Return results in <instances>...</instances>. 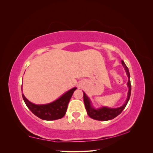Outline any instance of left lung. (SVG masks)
<instances>
[{"mask_svg":"<svg viewBox=\"0 0 153 153\" xmlns=\"http://www.w3.org/2000/svg\"><path fill=\"white\" fill-rule=\"evenodd\" d=\"M123 66L124 67L125 70L126 71L127 75L128 76V86L129 87L128 94V98L126 101L125 103L119 108H110L107 107H102L99 109H94L92 106L91 105V103L89 99L84 92V101L85 106V109L87 110V114L89 116L95 120H98V121H108L111 120L115 117H117L121 114L123 110L126 107V106L128 102V101L130 98L131 95V85L130 82V75H129V73L128 67L126 66V64L123 61H121Z\"/></svg>","mask_w":153,"mask_h":153,"instance_id":"left-lung-1","label":"left lung"}]
</instances>
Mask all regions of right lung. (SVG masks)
Masks as SVG:
<instances>
[{
    "instance_id": "1",
    "label": "right lung",
    "mask_w": 153,
    "mask_h": 153,
    "mask_svg": "<svg viewBox=\"0 0 153 153\" xmlns=\"http://www.w3.org/2000/svg\"><path fill=\"white\" fill-rule=\"evenodd\" d=\"M76 89V87L73 88L56 101L47 105H37L27 100L24 94H22V97L27 107L37 117L46 121H53L64 116L69 101Z\"/></svg>"
}]
</instances>
